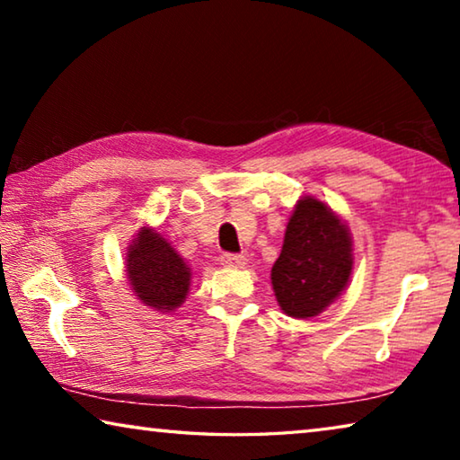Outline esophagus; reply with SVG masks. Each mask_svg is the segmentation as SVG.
Here are the masks:
<instances>
[{"instance_id":"esophagus-1","label":"esophagus","mask_w":460,"mask_h":460,"mask_svg":"<svg viewBox=\"0 0 460 460\" xmlns=\"http://www.w3.org/2000/svg\"><path fill=\"white\" fill-rule=\"evenodd\" d=\"M221 263H223V266H229V268H243L247 263V258H245V255H241V253H223Z\"/></svg>"}]
</instances>
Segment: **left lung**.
I'll list each match as a JSON object with an SVG mask.
<instances>
[{"mask_svg":"<svg viewBox=\"0 0 460 460\" xmlns=\"http://www.w3.org/2000/svg\"><path fill=\"white\" fill-rule=\"evenodd\" d=\"M353 271V239L323 200L305 197L288 221L271 286L288 316L313 318L339 298Z\"/></svg>","mask_w":460,"mask_h":460,"instance_id":"1","label":"left lung"}]
</instances>
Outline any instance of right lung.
<instances>
[{
  "mask_svg": "<svg viewBox=\"0 0 460 460\" xmlns=\"http://www.w3.org/2000/svg\"><path fill=\"white\" fill-rule=\"evenodd\" d=\"M128 279L146 306L172 313L190 290V268L168 241L150 227H142L128 247Z\"/></svg>",
  "mask_w": 460,
  "mask_h": 460,
  "instance_id": "obj_1",
  "label": "right lung"
}]
</instances>
